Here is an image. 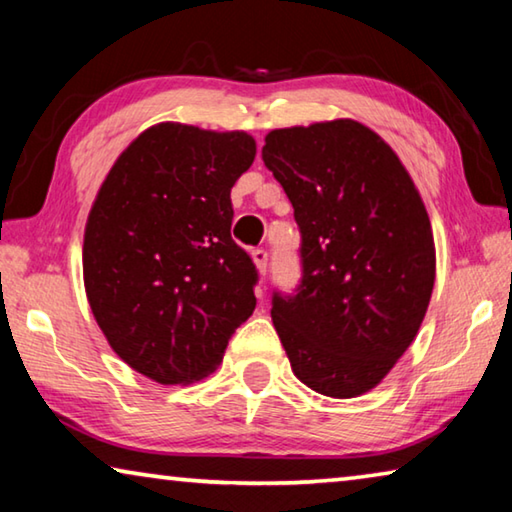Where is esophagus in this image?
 <instances>
[{"mask_svg": "<svg viewBox=\"0 0 512 512\" xmlns=\"http://www.w3.org/2000/svg\"><path fill=\"white\" fill-rule=\"evenodd\" d=\"M253 262H255V266H257V273L264 277V275H266V268H268V255H266V250H262V248L253 250ZM259 293H262V289H259Z\"/></svg>", "mask_w": 512, "mask_h": 512, "instance_id": "obj_1", "label": "esophagus"}]
</instances>
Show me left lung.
Masks as SVG:
<instances>
[{
  "label": "left lung",
  "instance_id": "left-lung-1",
  "mask_svg": "<svg viewBox=\"0 0 512 512\" xmlns=\"http://www.w3.org/2000/svg\"><path fill=\"white\" fill-rule=\"evenodd\" d=\"M262 158L302 232V284L273 296L291 370L311 391L359 397L409 350L436 282L433 230L397 153L354 119L275 128Z\"/></svg>",
  "mask_w": 512,
  "mask_h": 512
}]
</instances>
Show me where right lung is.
Wrapping results in <instances>:
<instances>
[{"label":"right lung","instance_id":"right-lung-1","mask_svg":"<svg viewBox=\"0 0 512 512\" xmlns=\"http://www.w3.org/2000/svg\"><path fill=\"white\" fill-rule=\"evenodd\" d=\"M246 131L162 121L119 153L90 207L83 284L117 357L162 386L219 368L255 309V266L230 237Z\"/></svg>","mask_w":512,"mask_h":512}]
</instances>
